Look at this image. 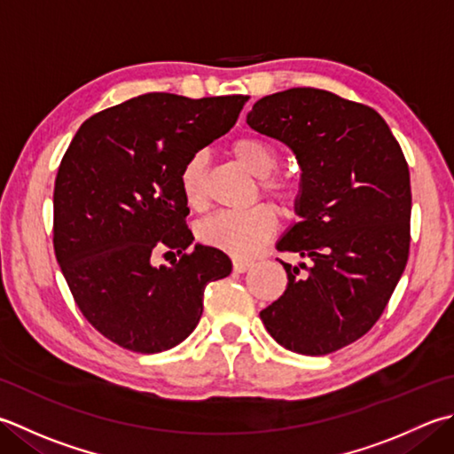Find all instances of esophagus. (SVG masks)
<instances>
[{"label":"esophagus","instance_id":"esophagus-1","mask_svg":"<svg viewBox=\"0 0 454 454\" xmlns=\"http://www.w3.org/2000/svg\"><path fill=\"white\" fill-rule=\"evenodd\" d=\"M232 265H234V271H236V273H246L247 270L252 268L254 263H252L250 260H242V257H234Z\"/></svg>","mask_w":454,"mask_h":454}]
</instances>
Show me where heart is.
<instances>
[{
    "instance_id": "b5f03b06",
    "label": "heart",
    "mask_w": 454,
    "mask_h": 454,
    "mask_svg": "<svg viewBox=\"0 0 454 454\" xmlns=\"http://www.w3.org/2000/svg\"><path fill=\"white\" fill-rule=\"evenodd\" d=\"M232 153L247 171L260 176V189L278 200L283 208H291L297 200V186L281 175H275L279 155L268 141L260 137H239L232 144ZM207 155L194 153L181 168V191L192 208L207 202L204 189ZM278 228V216L270 204H255L247 210H222L199 226V238L207 246L234 257H250L270 242Z\"/></svg>"
}]
</instances>
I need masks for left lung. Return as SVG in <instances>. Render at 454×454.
I'll list each match as a JSON object with an SVG mask.
<instances>
[{"label":"left lung","mask_w":454,"mask_h":454,"mask_svg":"<svg viewBox=\"0 0 454 454\" xmlns=\"http://www.w3.org/2000/svg\"><path fill=\"white\" fill-rule=\"evenodd\" d=\"M247 126L291 147L303 171L295 202L301 220L278 250L309 265L281 262L287 287L262 310V321L291 352L340 350L376 325L410 257L403 151L374 108L318 88L262 98Z\"/></svg>","instance_id":"1"}]
</instances>
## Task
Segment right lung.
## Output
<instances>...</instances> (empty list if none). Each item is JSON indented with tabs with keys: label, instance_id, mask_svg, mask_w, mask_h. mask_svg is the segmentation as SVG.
Here are the masks:
<instances>
[{
	"label": "right lung",
	"instance_id": "add662e5",
	"mask_svg": "<svg viewBox=\"0 0 454 454\" xmlns=\"http://www.w3.org/2000/svg\"><path fill=\"white\" fill-rule=\"evenodd\" d=\"M250 96L151 92L88 118L62 157L52 204L60 271L88 323L121 348L155 354L189 336L204 289L230 257L194 246L181 168L234 128ZM163 249L182 257L155 269Z\"/></svg>",
	"mask_w": 454,
	"mask_h": 454
}]
</instances>
